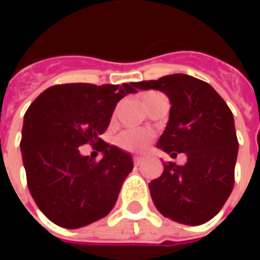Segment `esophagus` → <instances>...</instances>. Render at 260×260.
I'll use <instances>...</instances> for the list:
<instances>
[{"mask_svg": "<svg viewBox=\"0 0 260 260\" xmlns=\"http://www.w3.org/2000/svg\"><path fill=\"white\" fill-rule=\"evenodd\" d=\"M133 160H135L136 166H139V165H142V164H143V159H142V157H139V156H135V159H133Z\"/></svg>", "mask_w": 260, "mask_h": 260, "instance_id": "esophagus-1", "label": "esophagus"}]
</instances>
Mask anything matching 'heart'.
Returning a JSON list of instances; mask_svg holds the SVG:
<instances>
[{
	"instance_id": "obj_1",
	"label": "heart",
	"mask_w": 260,
	"mask_h": 260,
	"mask_svg": "<svg viewBox=\"0 0 260 260\" xmlns=\"http://www.w3.org/2000/svg\"><path fill=\"white\" fill-rule=\"evenodd\" d=\"M152 94H155V92H149L145 96H149V95ZM149 140H150V133L143 130V128H128V130H124L123 133H120L118 139H117L118 146L123 147L124 150H128V152H140V150H143L146 145L149 143Z\"/></svg>"
}]
</instances>
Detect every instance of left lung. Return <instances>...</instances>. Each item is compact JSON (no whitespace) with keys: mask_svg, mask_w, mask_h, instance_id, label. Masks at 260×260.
Here are the masks:
<instances>
[{"mask_svg":"<svg viewBox=\"0 0 260 260\" xmlns=\"http://www.w3.org/2000/svg\"><path fill=\"white\" fill-rule=\"evenodd\" d=\"M135 86L169 96V121L157 147L172 157L186 155L185 165L165 164L162 175L149 184L153 204L174 221L204 224L221 210L235 185L239 142L229 105L210 84L185 74Z\"/></svg>","mask_w":260,"mask_h":260,"instance_id":"left-lung-1","label":"left lung"}]
</instances>
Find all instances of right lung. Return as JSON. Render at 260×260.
I'll return each instance as SVG.
<instances>
[{
    "instance_id": "add662e5",
    "label": "right lung",
    "mask_w": 260,
    "mask_h": 260,
    "mask_svg": "<svg viewBox=\"0 0 260 260\" xmlns=\"http://www.w3.org/2000/svg\"><path fill=\"white\" fill-rule=\"evenodd\" d=\"M135 92V82L63 84L47 88L28 107L20 142L23 165L28 191L52 223L78 229L113 210L133 159L100 136L117 103ZM86 143H99L101 161L80 155Z\"/></svg>"
}]
</instances>
